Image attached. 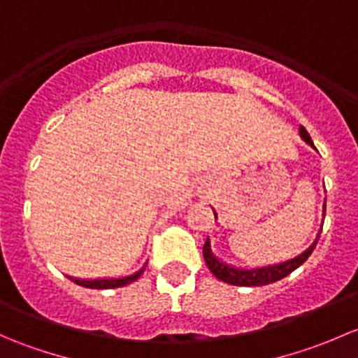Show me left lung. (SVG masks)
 <instances>
[{
	"instance_id": "left-lung-1",
	"label": "left lung",
	"mask_w": 358,
	"mask_h": 358,
	"mask_svg": "<svg viewBox=\"0 0 358 358\" xmlns=\"http://www.w3.org/2000/svg\"><path fill=\"white\" fill-rule=\"evenodd\" d=\"M299 136H301L308 145L313 147L312 138H310L308 131H306L303 126H299ZM324 216H326V202H324ZM215 218H216V213H215ZM320 232H322V229L319 230L315 241H313L305 251L299 252V255L294 256V258L286 259V262L275 263V265L256 266V268H237V266L229 265V263L222 262V259H218L215 255H213L209 239H206L204 248H202V255H204L208 268L211 270L213 275H215L216 279L222 280V282L232 284V286H248V287L266 286V284H272V282H277V280L284 279V277L289 275L291 272H294L299 265H303V263L308 259V256L312 255L313 249H315L317 241H319L320 237Z\"/></svg>"
}]
</instances>
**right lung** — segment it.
Segmentation results:
<instances>
[{
	"instance_id": "1",
	"label": "right lung",
	"mask_w": 358,
	"mask_h": 358,
	"mask_svg": "<svg viewBox=\"0 0 358 358\" xmlns=\"http://www.w3.org/2000/svg\"><path fill=\"white\" fill-rule=\"evenodd\" d=\"M145 265H143L140 270H136L135 273H131V275H124V277H107V279L106 277H103V279H78V277H69V279H71L72 282L78 284V286L88 287V289H112V287H122L135 282V280L143 273Z\"/></svg>"
}]
</instances>
